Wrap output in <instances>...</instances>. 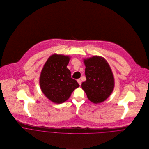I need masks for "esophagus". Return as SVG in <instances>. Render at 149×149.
<instances>
[{
  "label": "esophagus",
  "mask_w": 149,
  "mask_h": 149,
  "mask_svg": "<svg viewBox=\"0 0 149 149\" xmlns=\"http://www.w3.org/2000/svg\"><path fill=\"white\" fill-rule=\"evenodd\" d=\"M77 81L78 82V83L79 84V85H81V80H80V79H77Z\"/></svg>",
  "instance_id": "obj_1"
}]
</instances>
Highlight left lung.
Wrapping results in <instances>:
<instances>
[{
    "label": "left lung",
    "instance_id": "8db88e82",
    "mask_svg": "<svg viewBox=\"0 0 149 149\" xmlns=\"http://www.w3.org/2000/svg\"><path fill=\"white\" fill-rule=\"evenodd\" d=\"M86 80L81 84L88 99L93 103L105 101L114 88V77L106 60L96 56L84 59Z\"/></svg>",
    "mask_w": 149,
    "mask_h": 149
}]
</instances>
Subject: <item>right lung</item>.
Here are the masks:
<instances>
[{"label": "right lung", "mask_w": 149, "mask_h": 149, "mask_svg": "<svg viewBox=\"0 0 149 149\" xmlns=\"http://www.w3.org/2000/svg\"><path fill=\"white\" fill-rule=\"evenodd\" d=\"M69 60V56L54 54L45 63L40 74V85L43 93L57 104L66 101L80 86L71 77L70 71L66 67Z\"/></svg>", "instance_id": "1"}]
</instances>
